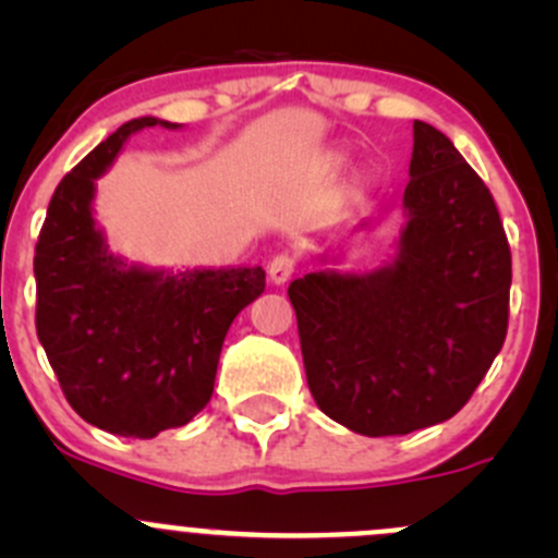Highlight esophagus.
<instances>
[{
  "instance_id": "esophagus-1",
  "label": "esophagus",
  "mask_w": 558,
  "mask_h": 558,
  "mask_svg": "<svg viewBox=\"0 0 558 558\" xmlns=\"http://www.w3.org/2000/svg\"><path fill=\"white\" fill-rule=\"evenodd\" d=\"M267 269H269V280L278 286H283L286 280L296 272V258L291 256L289 251H283V253H278V256H272V262H269Z\"/></svg>"
}]
</instances>
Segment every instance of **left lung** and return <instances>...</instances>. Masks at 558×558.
I'll use <instances>...</instances> for the list:
<instances>
[{
	"label": "left lung",
	"mask_w": 558,
	"mask_h": 558,
	"mask_svg": "<svg viewBox=\"0 0 558 558\" xmlns=\"http://www.w3.org/2000/svg\"><path fill=\"white\" fill-rule=\"evenodd\" d=\"M404 210L388 267L289 286L315 404L367 437L459 413L508 335L513 262L494 196L424 121L413 123Z\"/></svg>",
	"instance_id": "obj_1"
}]
</instances>
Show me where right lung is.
<instances>
[{"mask_svg": "<svg viewBox=\"0 0 558 558\" xmlns=\"http://www.w3.org/2000/svg\"><path fill=\"white\" fill-rule=\"evenodd\" d=\"M159 118L118 126L50 196L35 245L37 337L77 415L110 435L150 440L210 402L234 315L264 291L262 267H123L94 227V180L126 137Z\"/></svg>", "mask_w": 558, "mask_h": 558, "instance_id": "1", "label": "right lung"}]
</instances>
